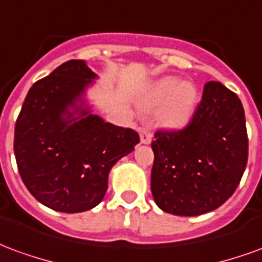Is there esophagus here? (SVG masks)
<instances>
[{"mask_svg":"<svg viewBox=\"0 0 262 262\" xmlns=\"http://www.w3.org/2000/svg\"><path fill=\"white\" fill-rule=\"evenodd\" d=\"M140 142L143 144H148V143H151V133L148 129H142L140 130Z\"/></svg>","mask_w":262,"mask_h":262,"instance_id":"esophagus-1","label":"esophagus"}]
</instances>
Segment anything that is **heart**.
Listing matches in <instances>:
<instances>
[{
    "mask_svg": "<svg viewBox=\"0 0 262 262\" xmlns=\"http://www.w3.org/2000/svg\"><path fill=\"white\" fill-rule=\"evenodd\" d=\"M199 94L191 82H182L178 77H164L151 84L140 101L144 112L161 108L160 123L170 129H180L192 119Z\"/></svg>",
    "mask_w": 262,
    "mask_h": 262,
    "instance_id": "b5f03b06",
    "label": "heart"
}]
</instances>
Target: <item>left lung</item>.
Instances as JSON below:
<instances>
[{"label": "left lung", "instance_id": "8db88e82", "mask_svg": "<svg viewBox=\"0 0 262 262\" xmlns=\"http://www.w3.org/2000/svg\"><path fill=\"white\" fill-rule=\"evenodd\" d=\"M151 148L157 206L177 216L212 212L233 195L247 165L242 101L219 81H209L187 127L156 132Z\"/></svg>", "mask_w": 262, "mask_h": 262}]
</instances>
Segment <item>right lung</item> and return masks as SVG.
<instances>
[{
	"mask_svg": "<svg viewBox=\"0 0 262 262\" xmlns=\"http://www.w3.org/2000/svg\"><path fill=\"white\" fill-rule=\"evenodd\" d=\"M95 78L84 60L66 61L32 85L15 123L22 181L39 202L64 213L95 208L111 168L140 142L133 129L92 115L84 94Z\"/></svg>",
	"mask_w": 262,
	"mask_h": 262,
	"instance_id": "1",
	"label": "right lung"
}]
</instances>
